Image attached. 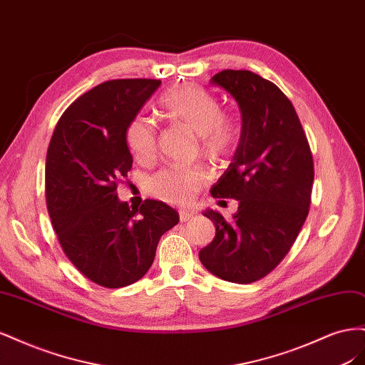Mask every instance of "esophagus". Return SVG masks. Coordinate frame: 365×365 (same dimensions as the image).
<instances>
[{"label":"esophagus","instance_id":"esophagus-1","mask_svg":"<svg viewBox=\"0 0 365 365\" xmlns=\"http://www.w3.org/2000/svg\"><path fill=\"white\" fill-rule=\"evenodd\" d=\"M193 217L192 212H187V210H180V220L181 222H187V220H190Z\"/></svg>","mask_w":365,"mask_h":365}]
</instances>
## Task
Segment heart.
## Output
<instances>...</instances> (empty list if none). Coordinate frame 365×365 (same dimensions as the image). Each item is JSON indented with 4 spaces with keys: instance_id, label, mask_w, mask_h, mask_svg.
<instances>
[{
    "instance_id": "1",
    "label": "heart",
    "mask_w": 365,
    "mask_h": 365,
    "mask_svg": "<svg viewBox=\"0 0 365 365\" xmlns=\"http://www.w3.org/2000/svg\"><path fill=\"white\" fill-rule=\"evenodd\" d=\"M161 115L173 125H182L196 134L197 148L210 158H222L233 150L239 140L237 120L222 111L217 97L200 86L180 85L161 94ZM129 152L138 163L148 164L157 153V129L149 120L135 117L125 132ZM212 170L204 164L173 165L152 175L146 192L163 202L184 205L195 200L212 180Z\"/></svg>"
}]
</instances>
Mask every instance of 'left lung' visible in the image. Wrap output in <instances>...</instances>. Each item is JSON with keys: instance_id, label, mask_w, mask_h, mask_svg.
<instances>
[{"instance_id": "1", "label": "left lung", "mask_w": 365, "mask_h": 365, "mask_svg": "<svg viewBox=\"0 0 365 365\" xmlns=\"http://www.w3.org/2000/svg\"><path fill=\"white\" fill-rule=\"evenodd\" d=\"M242 111V134L233 163L212 196L239 201L231 219L207 210L215 239L200 251L216 277L239 284L268 275L289 252L311 205L314 158L295 109L280 88L248 70L212 77Z\"/></svg>"}]
</instances>
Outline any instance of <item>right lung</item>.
<instances>
[{
	"label": "right lung",
	"mask_w": 365,
	"mask_h": 365,
	"mask_svg": "<svg viewBox=\"0 0 365 365\" xmlns=\"http://www.w3.org/2000/svg\"><path fill=\"white\" fill-rule=\"evenodd\" d=\"M157 79H115L65 109L50 140L46 201L62 251L86 279L123 288L145 275L160 237L180 216L161 201L130 210L117 200L132 155L125 132L160 86Z\"/></svg>",
	"instance_id": "1"
}]
</instances>
